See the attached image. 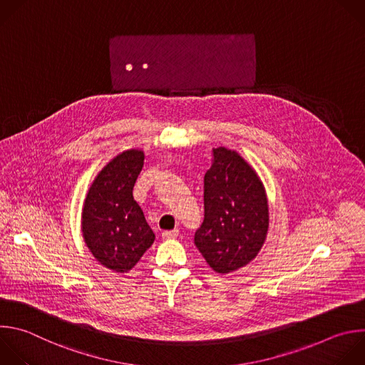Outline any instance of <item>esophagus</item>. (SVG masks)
<instances>
[{
	"instance_id": "esophagus-1",
	"label": "esophagus",
	"mask_w": 365,
	"mask_h": 365,
	"mask_svg": "<svg viewBox=\"0 0 365 365\" xmlns=\"http://www.w3.org/2000/svg\"><path fill=\"white\" fill-rule=\"evenodd\" d=\"M178 235H179V230H178V229L162 232V237H163V239H175V237H178Z\"/></svg>"
}]
</instances>
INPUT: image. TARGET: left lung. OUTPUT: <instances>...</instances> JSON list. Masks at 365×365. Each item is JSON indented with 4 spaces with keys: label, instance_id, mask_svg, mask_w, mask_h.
<instances>
[{
    "label": "left lung",
    "instance_id": "8db88e82",
    "mask_svg": "<svg viewBox=\"0 0 365 365\" xmlns=\"http://www.w3.org/2000/svg\"><path fill=\"white\" fill-rule=\"evenodd\" d=\"M203 189L205 219L195 245L215 272L229 274L248 265L264 245L269 226L265 187L236 152L217 148Z\"/></svg>",
    "mask_w": 365,
    "mask_h": 365
}]
</instances>
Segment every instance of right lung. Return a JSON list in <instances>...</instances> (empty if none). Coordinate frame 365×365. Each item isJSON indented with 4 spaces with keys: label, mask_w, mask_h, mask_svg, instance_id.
<instances>
[{
    "label": "right lung",
    "mask_w": 365,
    "mask_h": 365,
    "mask_svg": "<svg viewBox=\"0 0 365 365\" xmlns=\"http://www.w3.org/2000/svg\"><path fill=\"white\" fill-rule=\"evenodd\" d=\"M143 162L142 150L117 155L100 170L84 200L81 230L86 245L101 265L115 272L130 271L155 240L133 199Z\"/></svg>",
    "instance_id": "right-lung-1"
}]
</instances>
